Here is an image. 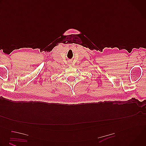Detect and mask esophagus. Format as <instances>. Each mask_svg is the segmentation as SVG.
Returning <instances> with one entry per match:
<instances>
[{
    "mask_svg": "<svg viewBox=\"0 0 146 146\" xmlns=\"http://www.w3.org/2000/svg\"><path fill=\"white\" fill-rule=\"evenodd\" d=\"M68 66H72V62H71V61H69V62H68Z\"/></svg>",
    "mask_w": 146,
    "mask_h": 146,
    "instance_id": "34e87169",
    "label": "esophagus"
}]
</instances>
